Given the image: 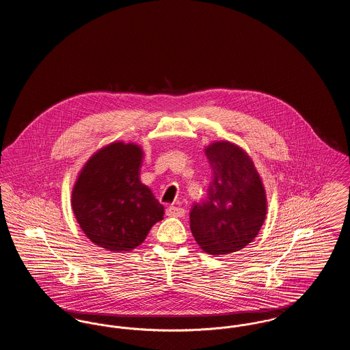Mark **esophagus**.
Returning a JSON list of instances; mask_svg holds the SVG:
<instances>
[{"mask_svg":"<svg viewBox=\"0 0 350 350\" xmlns=\"http://www.w3.org/2000/svg\"><path fill=\"white\" fill-rule=\"evenodd\" d=\"M167 217H183L185 215V210L177 206H169L167 208Z\"/></svg>","mask_w":350,"mask_h":350,"instance_id":"obj_1","label":"esophagus"}]
</instances>
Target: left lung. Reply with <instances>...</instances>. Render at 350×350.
<instances>
[{
	"label": "left lung",
	"mask_w": 350,
	"mask_h": 350,
	"mask_svg": "<svg viewBox=\"0 0 350 350\" xmlns=\"http://www.w3.org/2000/svg\"><path fill=\"white\" fill-rule=\"evenodd\" d=\"M206 157L213 170L207 197L194 203L190 230L208 254L243 250L257 236L267 215V196L250 156L230 142L208 146Z\"/></svg>",
	"instance_id": "8db88e82"
}]
</instances>
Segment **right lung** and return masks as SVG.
I'll list each match as a JSON object with an SVG mask.
<instances>
[{
    "instance_id": "add662e5",
    "label": "right lung",
    "mask_w": 350,
    "mask_h": 350,
    "mask_svg": "<svg viewBox=\"0 0 350 350\" xmlns=\"http://www.w3.org/2000/svg\"><path fill=\"white\" fill-rule=\"evenodd\" d=\"M143 150L111 143L85 164L72 191V208L83 233L100 248L129 252L140 245L164 206L140 181Z\"/></svg>"
}]
</instances>
